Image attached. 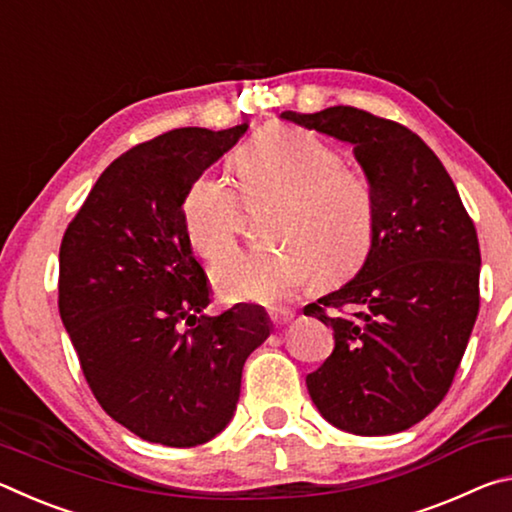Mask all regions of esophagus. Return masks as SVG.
I'll return each mask as SVG.
<instances>
[{"label":"esophagus","mask_w":512,"mask_h":512,"mask_svg":"<svg viewBox=\"0 0 512 512\" xmlns=\"http://www.w3.org/2000/svg\"><path fill=\"white\" fill-rule=\"evenodd\" d=\"M268 316H271L275 327H280L284 323H289V320L293 318V311L287 307H273L271 311H268Z\"/></svg>","instance_id":"obj_1"}]
</instances>
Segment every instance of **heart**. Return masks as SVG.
<instances>
[{"label": "heart", "instance_id": "heart-1", "mask_svg": "<svg viewBox=\"0 0 512 512\" xmlns=\"http://www.w3.org/2000/svg\"><path fill=\"white\" fill-rule=\"evenodd\" d=\"M320 137L291 126L255 135L232 158L246 201L277 196L271 239L277 248L239 250L241 203L228 178L203 171L187 185L180 214L198 257L216 262L212 280L228 302H277L314 282H336L368 257L377 201L368 178L341 164Z\"/></svg>", "mask_w": 512, "mask_h": 512}]
</instances>
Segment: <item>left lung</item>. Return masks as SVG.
<instances>
[{
  "label": "left lung",
  "instance_id": "obj_1",
  "mask_svg": "<svg viewBox=\"0 0 512 512\" xmlns=\"http://www.w3.org/2000/svg\"><path fill=\"white\" fill-rule=\"evenodd\" d=\"M354 146L377 223L357 277L305 307L334 329V352L307 375L320 415L357 436L418 424L452 386L479 314L481 250L456 185L397 121L352 106L282 112Z\"/></svg>",
  "mask_w": 512,
  "mask_h": 512
}]
</instances>
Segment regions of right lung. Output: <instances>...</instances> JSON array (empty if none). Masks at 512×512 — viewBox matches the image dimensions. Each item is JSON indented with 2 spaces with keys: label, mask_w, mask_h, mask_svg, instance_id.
<instances>
[{
  "label": "right lung",
  "mask_w": 512,
  "mask_h": 512,
  "mask_svg": "<svg viewBox=\"0 0 512 512\" xmlns=\"http://www.w3.org/2000/svg\"><path fill=\"white\" fill-rule=\"evenodd\" d=\"M246 128H176L121 153L60 244L58 309L85 381L149 443L196 447L223 431L248 354L271 334L257 305L203 314L210 284L180 214L187 185Z\"/></svg>",
  "instance_id": "obj_1"
}]
</instances>
